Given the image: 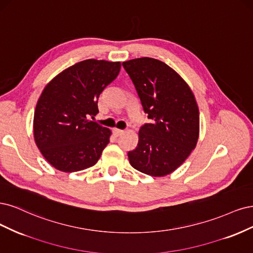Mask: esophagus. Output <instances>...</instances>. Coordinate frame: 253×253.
Masks as SVG:
<instances>
[{"label": "esophagus", "instance_id": "34e87169", "mask_svg": "<svg viewBox=\"0 0 253 253\" xmlns=\"http://www.w3.org/2000/svg\"><path fill=\"white\" fill-rule=\"evenodd\" d=\"M112 132H113V135H115V136H120L121 134L124 133V130H121V129L115 128V129L112 130Z\"/></svg>", "mask_w": 253, "mask_h": 253}]
</instances>
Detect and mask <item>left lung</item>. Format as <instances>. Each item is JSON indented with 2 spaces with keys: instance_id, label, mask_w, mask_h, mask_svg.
Instances as JSON below:
<instances>
[{
  "instance_id": "8db88e82",
  "label": "left lung",
  "mask_w": 253,
  "mask_h": 253,
  "mask_svg": "<svg viewBox=\"0 0 253 253\" xmlns=\"http://www.w3.org/2000/svg\"><path fill=\"white\" fill-rule=\"evenodd\" d=\"M150 123L138 131L128 152L134 169L151 176L173 172L189 157L200 134V112L194 94L182 77L164 62L140 58L123 62Z\"/></svg>"
}]
</instances>
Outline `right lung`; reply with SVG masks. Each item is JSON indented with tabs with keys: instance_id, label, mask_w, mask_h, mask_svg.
Masks as SVG:
<instances>
[{
	"instance_id": "right-lung-1",
	"label": "right lung",
	"mask_w": 253,
	"mask_h": 253,
	"mask_svg": "<svg viewBox=\"0 0 253 253\" xmlns=\"http://www.w3.org/2000/svg\"><path fill=\"white\" fill-rule=\"evenodd\" d=\"M120 69V62L89 59L63 70L45 86L35 110L34 136L55 169L76 172L99 161L111 131L90 118L99 112V96Z\"/></svg>"
}]
</instances>
